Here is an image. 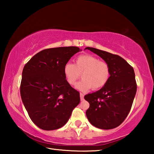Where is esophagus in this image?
<instances>
[{"label": "esophagus", "instance_id": "1", "mask_svg": "<svg viewBox=\"0 0 154 154\" xmlns=\"http://www.w3.org/2000/svg\"><path fill=\"white\" fill-rule=\"evenodd\" d=\"M83 97H84V94L83 93H80V98L81 100H83Z\"/></svg>", "mask_w": 154, "mask_h": 154}]
</instances>
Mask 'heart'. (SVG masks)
Returning <instances> with one entry per match:
<instances>
[{
	"mask_svg": "<svg viewBox=\"0 0 154 154\" xmlns=\"http://www.w3.org/2000/svg\"><path fill=\"white\" fill-rule=\"evenodd\" d=\"M64 74L71 85L76 83L82 74L83 79L77 83V89L87 91L92 88L93 90H97L109 82L111 69L107 62L101 61L95 56L82 55L75 58L74 64L71 62L65 64Z\"/></svg>",
	"mask_w": 154,
	"mask_h": 154,
	"instance_id": "heart-1",
	"label": "heart"
}]
</instances>
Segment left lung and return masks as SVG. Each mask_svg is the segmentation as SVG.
I'll list each match as a JSON object with an SVG mask.
<instances>
[{
    "label": "left lung",
    "mask_w": 154,
    "mask_h": 154,
    "mask_svg": "<svg viewBox=\"0 0 154 154\" xmlns=\"http://www.w3.org/2000/svg\"><path fill=\"white\" fill-rule=\"evenodd\" d=\"M109 64L111 75L107 83L96 92L84 96L90 103L87 118L94 126L109 130L119 126L131 109L137 92L133 68L118 55L88 47Z\"/></svg>",
    "instance_id": "8db88e82"
}]
</instances>
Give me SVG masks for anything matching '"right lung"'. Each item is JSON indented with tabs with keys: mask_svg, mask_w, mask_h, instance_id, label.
I'll use <instances>...</instances> for the list:
<instances>
[{
	"mask_svg": "<svg viewBox=\"0 0 154 154\" xmlns=\"http://www.w3.org/2000/svg\"><path fill=\"white\" fill-rule=\"evenodd\" d=\"M79 51L75 46L43 49L23 69L21 97L31 120L41 129L63 126L80 103L79 92L64 74L65 64Z\"/></svg>",
	"mask_w": 154,
	"mask_h": 154,
	"instance_id": "right-lung-1",
	"label": "right lung"
}]
</instances>
